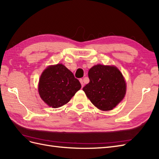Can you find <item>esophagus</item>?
Returning <instances> with one entry per match:
<instances>
[{"instance_id": "obj_1", "label": "esophagus", "mask_w": 159, "mask_h": 159, "mask_svg": "<svg viewBox=\"0 0 159 159\" xmlns=\"http://www.w3.org/2000/svg\"><path fill=\"white\" fill-rule=\"evenodd\" d=\"M80 82L81 84H82V86L83 87V86H84V81H83V80H82V79H80Z\"/></svg>"}]
</instances>
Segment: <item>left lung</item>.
Returning <instances> with one entry per match:
<instances>
[{"instance_id": "obj_1", "label": "left lung", "mask_w": 159, "mask_h": 159, "mask_svg": "<svg viewBox=\"0 0 159 159\" xmlns=\"http://www.w3.org/2000/svg\"><path fill=\"white\" fill-rule=\"evenodd\" d=\"M88 77L90 82L83 90L100 110H112L124 98L126 84L117 67L96 65L89 70Z\"/></svg>"}]
</instances>
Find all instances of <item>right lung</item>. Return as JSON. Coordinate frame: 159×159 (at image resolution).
<instances>
[{"label":"right lung","instance_id":"add662e5","mask_svg":"<svg viewBox=\"0 0 159 159\" xmlns=\"http://www.w3.org/2000/svg\"><path fill=\"white\" fill-rule=\"evenodd\" d=\"M82 87L73 73L62 64L49 66L42 73L38 92L49 107L59 108L67 104Z\"/></svg>","mask_w":159,"mask_h":159}]
</instances>
